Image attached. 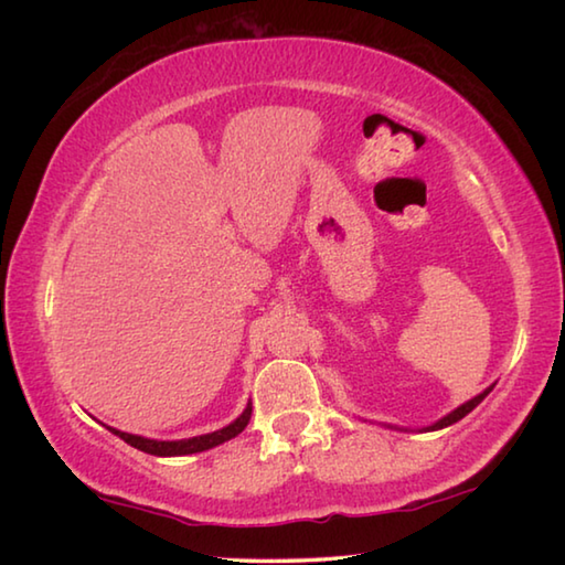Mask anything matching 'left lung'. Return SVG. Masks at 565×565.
Listing matches in <instances>:
<instances>
[{
  "instance_id": "1",
  "label": "left lung",
  "mask_w": 565,
  "mask_h": 565,
  "mask_svg": "<svg viewBox=\"0 0 565 565\" xmlns=\"http://www.w3.org/2000/svg\"><path fill=\"white\" fill-rule=\"evenodd\" d=\"M493 386L495 384H491L489 388H483L481 391V394H478V396H473V398H468L466 401V404H461V406H456L454 411H451V414H446L444 418H438L436 420V424H431V426H424V428H401V426H391V424H381V426H386V428H394V431H438V428H446V426H451V424H456V420H461L463 416H468V414H471V411L478 406V404H481V401L486 398V396H489L491 394V391H493Z\"/></svg>"
}]
</instances>
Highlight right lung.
I'll use <instances>...</instances> for the list:
<instances>
[{
    "mask_svg": "<svg viewBox=\"0 0 565 565\" xmlns=\"http://www.w3.org/2000/svg\"><path fill=\"white\" fill-rule=\"evenodd\" d=\"M248 418H252V404H246V408L238 414L232 424L218 428V431L212 434H202V436H191V438H179V441H157V438H145L137 434H127L119 431V428L107 426L114 436H119L121 441H127L129 446L139 448V451L151 454V456H189V454H202L209 451L224 441H232L234 436H238L246 428Z\"/></svg>",
    "mask_w": 565,
    "mask_h": 565,
    "instance_id": "obj_1",
    "label": "right lung"
}]
</instances>
